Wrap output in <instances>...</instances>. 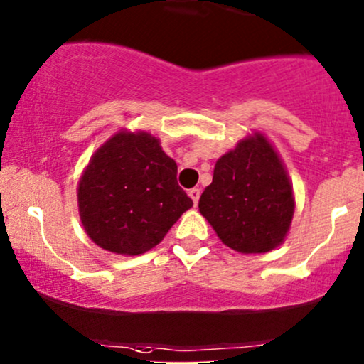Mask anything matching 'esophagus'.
<instances>
[{
	"label": "esophagus",
	"instance_id": "esophagus-1",
	"mask_svg": "<svg viewBox=\"0 0 364 364\" xmlns=\"http://www.w3.org/2000/svg\"><path fill=\"white\" fill-rule=\"evenodd\" d=\"M188 195H190L191 200H193L195 205H197L198 198H200V190H198V188H191V190H188Z\"/></svg>",
	"mask_w": 364,
	"mask_h": 364
}]
</instances>
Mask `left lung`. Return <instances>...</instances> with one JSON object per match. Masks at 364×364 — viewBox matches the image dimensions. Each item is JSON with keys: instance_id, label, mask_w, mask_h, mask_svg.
Segmentation results:
<instances>
[{"instance_id": "1", "label": "left lung", "mask_w": 364, "mask_h": 364, "mask_svg": "<svg viewBox=\"0 0 364 364\" xmlns=\"http://www.w3.org/2000/svg\"><path fill=\"white\" fill-rule=\"evenodd\" d=\"M198 210L237 252L264 254L282 245L295 197L285 164L264 134L255 131L218 159Z\"/></svg>"}]
</instances>
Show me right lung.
<instances>
[{"label": "right lung", "instance_id": "1", "mask_svg": "<svg viewBox=\"0 0 364 364\" xmlns=\"http://www.w3.org/2000/svg\"><path fill=\"white\" fill-rule=\"evenodd\" d=\"M178 166L146 131L121 129L91 155L77 186L79 218L98 247L139 255L164 240L193 205Z\"/></svg>", "mask_w": 364, "mask_h": 364}]
</instances>
